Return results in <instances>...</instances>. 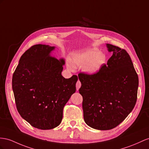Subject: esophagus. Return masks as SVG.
<instances>
[{
  "instance_id": "obj_1",
  "label": "esophagus",
  "mask_w": 149,
  "mask_h": 149,
  "mask_svg": "<svg viewBox=\"0 0 149 149\" xmlns=\"http://www.w3.org/2000/svg\"><path fill=\"white\" fill-rule=\"evenodd\" d=\"M81 83L79 81H78L77 82V83H76V89H77V91H79V89L80 87H81Z\"/></svg>"
}]
</instances>
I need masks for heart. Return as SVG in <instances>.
<instances>
[{
  "mask_svg": "<svg viewBox=\"0 0 149 149\" xmlns=\"http://www.w3.org/2000/svg\"><path fill=\"white\" fill-rule=\"evenodd\" d=\"M106 56L98 49H90L78 53L72 57V63L79 67H84V71L90 75L98 73L106 63Z\"/></svg>",
  "mask_w": 149,
  "mask_h": 149,
  "instance_id": "b5f03b06",
  "label": "heart"
}]
</instances>
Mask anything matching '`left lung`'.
<instances>
[{"mask_svg":"<svg viewBox=\"0 0 149 149\" xmlns=\"http://www.w3.org/2000/svg\"><path fill=\"white\" fill-rule=\"evenodd\" d=\"M113 55L98 73H80L84 119L91 128L108 130L120 125L136 104L139 77L124 49L107 44Z\"/></svg>","mask_w":149,"mask_h":149,"instance_id":"1","label":"left lung"}]
</instances>
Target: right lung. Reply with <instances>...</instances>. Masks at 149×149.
Listing matches in <instances>:
<instances>
[{"label":"right lung","instance_id":"add662e5","mask_svg":"<svg viewBox=\"0 0 149 149\" xmlns=\"http://www.w3.org/2000/svg\"><path fill=\"white\" fill-rule=\"evenodd\" d=\"M55 47L35 45L26 50L19 62L12 80L17 111L21 117L41 130L60 124L63 109L76 91L78 77L62 75L65 60L52 56Z\"/></svg>","mask_w":149,"mask_h":149}]
</instances>
